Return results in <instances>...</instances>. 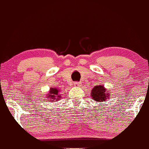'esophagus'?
<instances>
[{
  "instance_id": "esophagus-1",
  "label": "esophagus",
  "mask_w": 149,
  "mask_h": 149,
  "mask_svg": "<svg viewBox=\"0 0 149 149\" xmlns=\"http://www.w3.org/2000/svg\"><path fill=\"white\" fill-rule=\"evenodd\" d=\"M74 85L75 87H80V86H81V84L79 82H74Z\"/></svg>"
}]
</instances>
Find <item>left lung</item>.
<instances>
[{"label": "left lung", "instance_id": "1", "mask_svg": "<svg viewBox=\"0 0 149 149\" xmlns=\"http://www.w3.org/2000/svg\"><path fill=\"white\" fill-rule=\"evenodd\" d=\"M91 96L93 100H94L96 102H103L109 98V93L106 92V89L104 88V86L98 85L95 86L92 90Z\"/></svg>", "mask_w": 149, "mask_h": 149}]
</instances>
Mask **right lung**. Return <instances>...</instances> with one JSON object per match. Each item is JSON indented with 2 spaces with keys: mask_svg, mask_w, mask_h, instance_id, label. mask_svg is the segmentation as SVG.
<instances>
[{
  "mask_svg": "<svg viewBox=\"0 0 149 149\" xmlns=\"http://www.w3.org/2000/svg\"><path fill=\"white\" fill-rule=\"evenodd\" d=\"M58 92L59 91L57 88H51L49 89V93L47 94V97L49 98H50V100L49 101H52V102H57V100H59L61 98V95H58Z\"/></svg>",
  "mask_w": 149,
  "mask_h": 149,
  "instance_id": "1",
  "label": "right lung"
}]
</instances>
